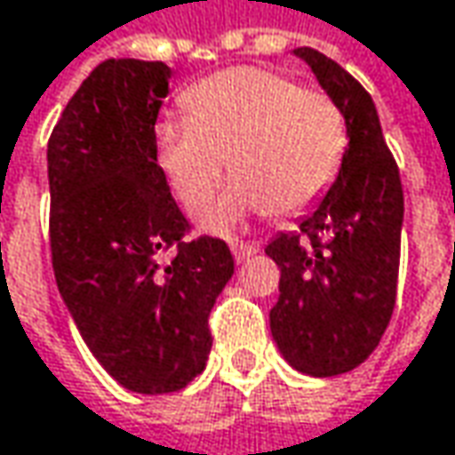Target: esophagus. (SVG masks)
Returning a JSON list of instances; mask_svg holds the SVG:
<instances>
[{
    "mask_svg": "<svg viewBox=\"0 0 455 455\" xmlns=\"http://www.w3.org/2000/svg\"><path fill=\"white\" fill-rule=\"evenodd\" d=\"M253 253H259V245L233 243V256H235V261H245V259H251Z\"/></svg>",
    "mask_w": 455,
    "mask_h": 455,
    "instance_id": "esophagus-1",
    "label": "esophagus"
}]
</instances>
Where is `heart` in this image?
<instances>
[{
	"instance_id": "b5f03b06",
	"label": "heart",
	"mask_w": 455,
	"mask_h": 455,
	"mask_svg": "<svg viewBox=\"0 0 455 455\" xmlns=\"http://www.w3.org/2000/svg\"><path fill=\"white\" fill-rule=\"evenodd\" d=\"M186 116L155 124V152L186 210L235 173L204 225L228 233L251 212L292 214L318 202L339 176L347 118L339 103L264 67H233L183 95Z\"/></svg>"
}]
</instances>
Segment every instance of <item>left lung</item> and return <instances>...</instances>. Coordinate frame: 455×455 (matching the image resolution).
<instances>
[{"label": "left lung", "mask_w": 455, "mask_h": 455, "mask_svg": "<svg viewBox=\"0 0 455 455\" xmlns=\"http://www.w3.org/2000/svg\"><path fill=\"white\" fill-rule=\"evenodd\" d=\"M347 118L339 176L298 233L267 245L279 267L269 326L284 360L315 378L371 357L396 306L404 191L371 92L321 51H295Z\"/></svg>", "instance_id": "obj_1"}]
</instances>
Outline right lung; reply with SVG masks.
<instances>
[{
  "mask_svg": "<svg viewBox=\"0 0 455 455\" xmlns=\"http://www.w3.org/2000/svg\"><path fill=\"white\" fill-rule=\"evenodd\" d=\"M171 67L100 61L49 140V238L82 339L137 394L180 391L204 371L210 310L235 272L225 241L186 238L155 152Z\"/></svg>",
  "mask_w": 455,
  "mask_h": 455,
  "instance_id": "right-lung-1",
  "label": "right lung"
}]
</instances>
